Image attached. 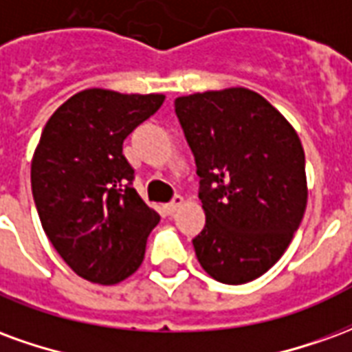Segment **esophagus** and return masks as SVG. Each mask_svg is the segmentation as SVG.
<instances>
[{
  "label": "esophagus",
  "mask_w": 352,
  "mask_h": 352,
  "mask_svg": "<svg viewBox=\"0 0 352 352\" xmlns=\"http://www.w3.org/2000/svg\"><path fill=\"white\" fill-rule=\"evenodd\" d=\"M183 204H184L183 196H175V198L171 199L168 206H166V211H168V214H173L179 207L183 206Z\"/></svg>",
  "instance_id": "esophagus-1"
}]
</instances>
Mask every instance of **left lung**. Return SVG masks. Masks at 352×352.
Instances as JSON below:
<instances>
[{"mask_svg": "<svg viewBox=\"0 0 352 352\" xmlns=\"http://www.w3.org/2000/svg\"><path fill=\"white\" fill-rule=\"evenodd\" d=\"M206 213L192 243L201 267L226 285L258 279L285 254L307 206L302 141L270 101L249 88L175 100Z\"/></svg>", "mask_w": 352, "mask_h": 352, "instance_id": "8db88e82", "label": "left lung"}]
</instances>
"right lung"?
I'll return each mask as SVG.
<instances>
[{
	"instance_id": "add662e5",
	"label": "right lung",
	"mask_w": 352,
	"mask_h": 352,
	"mask_svg": "<svg viewBox=\"0 0 352 352\" xmlns=\"http://www.w3.org/2000/svg\"><path fill=\"white\" fill-rule=\"evenodd\" d=\"M164 94L88 88L50 116L32 158V192L45 234L82 279L116 285L138 272L160 214L131 186L122 143Z\"/></svg>"
}]
</instances>
